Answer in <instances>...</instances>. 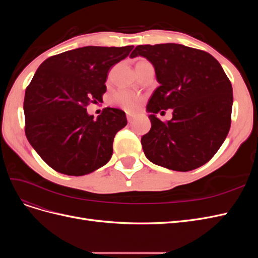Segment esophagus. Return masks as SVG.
Listing matches in <instances>:
<instances>
[{"instance_id":"esophagus-1","label":"esophagus","mask_w":258,"mask_h":258,"mask_svg":"<svg viewBox=\"0 0 258 258\" xmlns=\"http://www.w3.org/2000/svg\"><path fill=\"white\" fill-rule=\"evenodd\" d=\"M127 119H128V122L131 123L132 121L135 120V116L131 115V114H127Z\"/></svg>"}]
</instances>
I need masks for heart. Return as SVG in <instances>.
Instances as JSON below:
<instances>
[{"instance_id": "b5f03b06", "label": "heart", "mask_w": 258, "mask_h": 258, "mask_svg": "<svg viewBox=\"0 0 258 258\" xmlns=\"http://www.w3.org/2000/svg\"><path fill=\"white\" fill-rule=\"evenodd\" d=\"M140 102L139 97L135 92L128 90H118L112 97V103L128 112H134Z\"/></svg>"}]
</instances>
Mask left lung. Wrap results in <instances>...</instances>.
I'll use <instances>...</instances> for the list:
<instances>
[{
  "instance_id": "1",
  "label": "left lung",
  "mask_w": 258,
  "mask_h": 258,
  "mask_svg": "<svg viewBox=\"0 0 258 258\" xmlns=\"http://www.w3.org/2000/svg\"><path fill=\"white\" fill-rule=\"evenodd\" d=\"M154 66L159 87L148 100L151 130L141 139L153 163L186 172L204 166L227 137L232 87L222 66L210 53L181 44L139 45L130 57ZM172 108L173 119L162 123L155 114Z\"/></svg>"
}]
</instances>
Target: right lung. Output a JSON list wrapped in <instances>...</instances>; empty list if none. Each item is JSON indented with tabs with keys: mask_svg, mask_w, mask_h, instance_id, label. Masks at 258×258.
<instances>
[{
	"mask_svg": "<svg viewBox=\"0 0 258 258\" xmlns=\"http://www.w3.org/2000/svg\"><path fill=\"white\" fill-rule=\"evenodd\" d=\"M132 46H86L46 59L26 89V136L57 172L81 176L111 159L115 135L127 124L119 108L106 107L93 119L89 102L102 100L110 69Z\"/></svg>",
	"mask_w": 258,
	"mask_h": 258,
	"instance_id": "right-lung-1",
	"label": "right lung"
}]
</instances>
